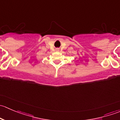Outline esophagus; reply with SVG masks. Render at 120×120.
Listing matches in <instances>:
<instances>
[{
  "instance_id": "1",
  "label": "esophagus",
  "mask_w": 120,
  "mask_h": 120,
  "mask_svg": "<svg viewBox=\"0 0 120 120\" xmlns=\"http://www.w3.org/2000/svg\"><path fill=\"white\" fill-rule=\"evenodd\" d=\"M56 51H59V48H57V49H56Z\"/></svg>"
}]
</instances>
